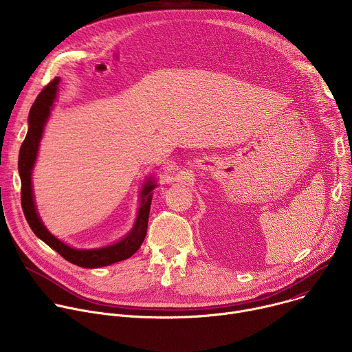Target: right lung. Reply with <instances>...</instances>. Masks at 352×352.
Segmentation results:
<instances>
[{
  "mask_svg": "<svg viewBox=\"0 0 352 352\" xmlns=\"http://www.w3.org/2000/svg\"><path fill=\"white\" fill-rule=\"evenodd\" d=\"M58 83H60V78H54L52 82L47 83L44 89L40 91V94L37 96L36 102L33 103L29 113V129L21 146L19 160H18V168H19V175L22 182L21 202H22L23 214L32 231L41 241H44L50 248H53L56 252H58L65 261L87 269L109 266L116 262H121L131 258L140 248L146 236L150 205H152V193L150 192L155 189L156 184L153 181H147L144 184L140 195V208L138 212V219L132 231L124 239H121L120 242L111 246L100 248V249H75L65 245L64 242H61L60 239H57L54 235H52L45 230V227L43 226L36 212L30 175L36 162L38 142L41 139L44 124L50 114V109H52L53 102L56 100Z\"/></svg>",
  "mask_w": 352,
  "mask_h": 352,
  "instance_id": "obj_1",
  "label": "right lung"
}]
</instances>
